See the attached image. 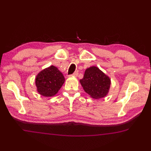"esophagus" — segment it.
<instances>
[{
  "instance_id": "34e87169",
  "label": "esophagus",
  "mask_w": 151,
  "mask_h": 151,
  "mask_svg": "<svg viewBox=\"0 0 151 151\" xmlns=\"http://www.w3.org/2000/svg\"><path fill=\"white\" fill-rule=\"evenodd\" d=\"M78 76V72H74L73 73V74H72V75H70L69 76L70 77H72V76H74V77H77Z\"/></svg>"
}]
</instances>
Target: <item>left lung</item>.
<instances>
[{
	"label": "left lung",
	"instance_id": "8db88e82",
	"mask_svg": "<svg viewBox=\"0 0 151 151\" xmlns=\"http://www.w3.org/2000/svg\"><path fill=\"white\" fill-rule=\"evenodd\" d=\"M79 81L85 92L92 98L98 99L108 94L111 84L109 77L96 66L87 68L83 78Z\"/></svg>",
	"mask_w": 151,
	"mask_h": 151
}]
</instances>
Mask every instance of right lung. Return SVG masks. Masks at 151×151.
I'll return each mask as SVG.
<instances>
[{"label":"right lung","mask_w":151,"mask_h":151,"mask_svg":"<svg viewBox=\"0 0 151 151\" xmlns=\"http://www.w3.org/2000/svg\"><path fill=\"white\" fill-rule=\"evenodd\" d=\"M63 73L54 66L40 72L35 78V85L39 94L45 97H52L58 92L65 83Z\"/></svg>","instance_id":"add662e5"}]
</instances>
